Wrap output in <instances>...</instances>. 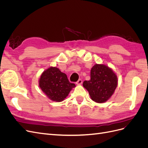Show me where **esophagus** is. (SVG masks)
I'll list each match as a JSON object with an SVG mask.
<instances>
[{
	"label": "esophagus",
	"instance_id": "1",
	"mask_svg": "<svg viewBox=\"0 0 148 148\" xmlns=\"http://www.w3.org/2000/svg\"><path fill=\"white\" fill-rule=\"evenodd\" d=\"M82 83H83V82H82V79H78V81L76 82V84H78V85H79V84H82Z\"/></svg>",
	"mask_w": 148,
	"mask_h": 148
}]
</instances>
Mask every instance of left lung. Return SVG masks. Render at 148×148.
I'll return each mask as SVG.
<instances>
[{"label":"left lung","mask_w":148,"mask_h":148,"mask_svg":"<svg viewBox=\"0 0 148 148\" xmlns=\"http://www.w3.org/2000/svg\"><path fill=\"white\" fill-rule=\"evenodd\" d=\"M91 79L83 86L89 92L91 99L97 103L106 102L112 96L117 86V77L109 66L96 64L91 70Z\"/></svg>","instance_id":"1"}]
</instances>
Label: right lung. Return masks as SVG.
<instances>
[{"mask_svg":"<svg viewBox=\"0 0 148 148\" xmlns=\"http://www.w3.org/2000/svg\"><path fill=\"white\" fill-rule=\"evenodd\" d=\"M39 86L49 99L55 102L64 101L76 86L69 81L65 73L53 66L43 71L39 80Z\"/></svg>","mask_w":148,"mask_h":148,"instance_id":"obj_1","label":"right lung"}]
</instances>
